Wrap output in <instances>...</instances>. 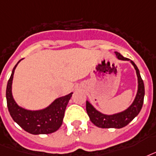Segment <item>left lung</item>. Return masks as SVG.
<instances>
[{
    "instance_id": "8db88e82",
    "label": "left lung",
    "mask_w": 156,
    "mask_h": 156,
    "mask_svg": "<svg viewBox=\"0 0 156 156\" xmlns=\"http://www.w3.org/2000/svg\"><path fill=\"white\" fill-rule=\"evenodd\" d=\"M115 54L119 60L129 61L131 64L133 66L137 77V91L133 102L127 109H125L123 112L112 115L103 114L99 111H98L87 100L86 112L88 113L89 119L94 125H96L98 128H102V129H111V128L121 129V128L126 126L128 124H129L130 122L134 119L135 117L137 116V115L139 114L140 111L142 107V104H143V100H144V83H143V80H142L141 75H140L139 70L136 66V64L130 59L122 56L121 54L118 52H115Z\"/></svg>"
}]
</instances>
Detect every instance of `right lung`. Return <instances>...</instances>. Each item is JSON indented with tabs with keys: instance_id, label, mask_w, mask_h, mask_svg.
I'll use <instances>...</instances> for the list:
<instances>
[{
	"instance_id": "right-lung-1",
	"label": "right lung",
	"mask_w": 156,
	"mask_h": 156,
	"mask_svg": "<svg viewBox=\"0 0 156 156\" xmlns=\"http://www.w3.org/2000/svg\"><path fill=\"white\" fill-rule=\"evenodd\" d=\"M21 60H19L14 67L7 84L6 101L9 114L12 119L29 133L35 135L52 133L61 127L65 110L73 93L58 98L48 107L41 110L32 111L19 106L13 97L12 83L14 70Z\"/></svg>"
}]
</instances>
